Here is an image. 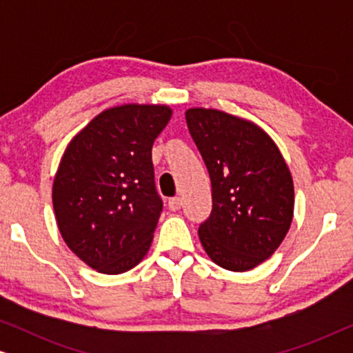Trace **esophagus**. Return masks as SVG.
I'll return each instance as SVG.
<instances>
[{
  "label": "esophagus",
  "instance_id": "34e87169",
  "mask_svg": "<svg viewBox=\"0 0 353 353\" xmlns=\"http://www.w3.org/2000/svg\"><path fill=\"white\" fill-rule=\"evenodd\" d=\"M168 209L176 212L181 209V199L180 197H172V199H168Z\"/></svg>",
  "mask_w": 353,
  "mask_h": 353
}]
</instances>
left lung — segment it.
Instances as JSON below:
<instances>
[{
	"instance_id": "obj_1",
	"label": "left lung",
	"mask_w": 353,
	"mask_h": 353,
	"mask_svg": "<svg viewBox=\"0 0 353 353\" xmlns=\"http://www.w3.org/2000/svg\"><path fill=\"white\" fill-rule=\"evenodd\" d=\"M186 123L212 183L210 216L199 226L207 255L230 272L272 257L294 215V183L272 138L216 109L186 110Z\"/></svg>"
}]
</instances>
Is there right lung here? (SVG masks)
I'll list each match as a JSON object with an SVG mask.
<instances>
[{"label": "right lung", "mask_w": 353, "mask_h": 353, "mask_svg": "<svg viewBox=\"0 0 353 353\" xmlns=\"http://www.w3.org/2000/svg\"><path fill=\"white\" fill-rule=\"evenodd\" d=\"M170 117L172 109L159 104L105 109L61 159L52 183L57 228L96 272H128L151 248L162 212L151 151Z\"/></svg>", "instance_id": "add662e5"}]
</instances>
